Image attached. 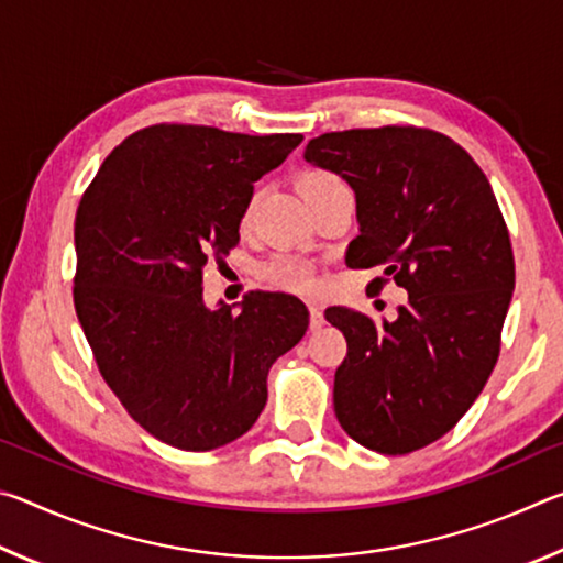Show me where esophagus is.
Wrapping results in <instances>:
<instances>
[{
    "label": "esophagus",
    "instance_id": "esophagus-1",
    "mask_svg": "<svg viewBox=\"0 0 563 563\" xmlns=\"http://www.w3.org/2000/svg\"><path fill=\"white\" fill-rule=\"evenodd\" d=\"M325 325V312L318 302H310V330H320Z\"/></svg>",
    "mask_w": 563,
    "mask_h": 563
}]
</instances>
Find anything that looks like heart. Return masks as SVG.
I'll list each match as a JSON object with an SVG mask.
<instances>
[{"mask_svg":"<svg viewBox=\"0 0 563 563\" xmlns=\"http://www.w3.org/2000/svg\"><path fill=\"white\" fill-rule=\"evenodd\" d=\"M340 184L338 176L328 174V170H308V174H302L300 178V190L302 196L308 198L310 194H316V190H322L328 186H335ZM258 190H253L251 196H247V203L243 208V216H241V225L247 228L251 225V218L255 211V203H258ZM261 275L268 283L278 285L283 290H292V292H308L312 290V285H316V271H312V265L308 261L298 258V255H288V253H278L273 255L271 261H265L261 265Z\"/></svg>","mask_w":563,"mask_h":563,"instance_id":"heart-1","label":"heart"}]
</instances>
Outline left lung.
Segmentation results:
<instances>
[{
    "instance_id": "left-lung-1",
    "label": "left lung",
    "mask_w": 563,
    "mask_h": 563,
    "mask_svg": "<svg viewBox=\"0 0 563 563\" xmlns=\"http://www.w3.org/2000/svg\"><path fill=\"white\" fill-rule=\"evenodd\" d=\"M302 156L355 190L360 235L347 268L383 265L409 300L379 322L340 305L325 310L347 340L335 415L367 450H422L460 422L497 365L514 292L497 198L474 158L430 129L322 133Z\"/></svg>"
}]
</instances>
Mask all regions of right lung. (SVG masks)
Here are the masks:
<instances>
[{
	"instance_id": "add662e5",
	"label": "right lung",
	"mask_w": 563,
	"mask_h": 563,
	"mask_svg": "<svg viewBox=\"0 0 563 563\" xmlns=\"http://www.w3.org/2000/svg\"><path fill=\"white\" fill-rule=\"evenodd\" d=\"M300 141L161 123L111 151L76 211L84 335L126 412L178 450L251 430L273 362L308 330V308L285 292H251L238 316L223 300L208 308L201 275L241 241L255 180Z\"/></svg>"
}]
</instances>
